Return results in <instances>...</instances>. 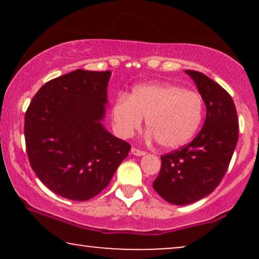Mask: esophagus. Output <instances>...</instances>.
I'll return each mask as SVG.
<instances>
[{"mask_svg": "<svg viewBox=\"0 0 259 259\" xmlns=\"http://www.w3.org/2000/svg\"><path fill=\"white\" fill-rule=\"evenodd\" d=\"M131 153L134 154V155H137V157H143V155L146 154L144 151L137 150V148H134V147H132V150H131Z\"/></svg>", "mask_w": 259, "mask_h": 259, "instance_id": "obj_1", "label": "esophagus"}]
</instances>
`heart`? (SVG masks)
I'll use <instances>...</instances> for the list:
<instances>
[{
    "mask_svg": "<svg viewBox=\"0 0 259 259\" xmlns=\"http://www.w3.org/2000/svg\"><path fill=\"white\" fill-rule=\"evenodd\" d=\"M204 116L199 93L173 83H150L133 88L130 97L120 95L112 106L116 134L132 137L143 126L166 150L182 147L192 139Z\"/></svg>",
    "mask_w": 259,
    "mask_h": 259,
    "instance_id": "1",
    "label": "heart"
}]
</instances>
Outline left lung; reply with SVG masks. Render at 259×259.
I'll list each match as a JSON object with an SVG mask.
<instances>
[{"label":"left lung","instance_id":"obj_1","mask_svg":"<svg viewBox=\"0 0 259 259\" xmlns=\"http://www.w3.org/2000/svg\"><path fill=\"white\" fill-rule=\"evenodd\" d=\"M185 73L203 98L206 118L189 145L161 157L153 189L175 205L194 203L213 192L228 171L238 141V118L230 94L203 73Z\"/></svg>","mask_w":259,"mask_h":259}]
</instances>
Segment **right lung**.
Segmentation results:
<instances>
[{"instance_id": "add662e5", "label": "right lung", "mask_w": 259, "mask_h": 259, "mask_svg": "<svg viewBox=\"0 0 259 259\" xmlns=\"http://www.w3.org/2000/svg\"><path fill=\"white\" fill-rule=\"evenodd\" d=\"M111 74L76 69L48 81L26 112L31 168L67 199L84 201L100 193L131 150L102 125Z\"/></svg>"}]
</instances>
